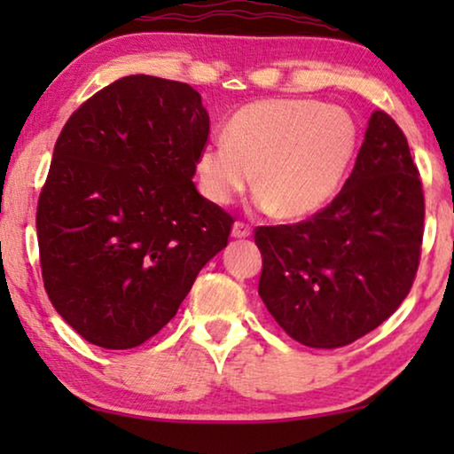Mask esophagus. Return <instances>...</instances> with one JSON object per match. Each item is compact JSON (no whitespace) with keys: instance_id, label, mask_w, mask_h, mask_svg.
Returning a JSON list of instances; mask_svg holds the SVG:
<instances>
[{"instance_id":"34e87169","label":"esophagus","mask_w":454,"mask_h":454,"mask_svg":"<svg viewBox=\"0 0 454 454\" xmlns=\"http://www.w3.org/2000/svg\"><path fill=\"white\" fill-rule=\"evenodd\" d=\"M250 233H252V227L247 225V223H244V221H235L233 223V229H231L233 238L241 239V238H247V235H250Z\"/></svg>"}]
</instances>
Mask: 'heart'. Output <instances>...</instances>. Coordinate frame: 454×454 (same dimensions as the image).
<instances>
[{
    "label": "heart",
    "mask_w": 454,
    "mask_h": 454,
    "mask_svg": "<svg viewBox=\"0 0 454 454\" xmlns=\"http://www.w3.org/2000/svg\"><path fill=\"white\" fill-rule=\"evenodd\" d=\"M357 142V126L345 109L314 98L256 101L229 120L223 138L200 148L198 184L210 202L229 204L256 182L258 208L306 219L339 194Z\"/></svg>",
    "instance_id": "1"
}]
</instances>
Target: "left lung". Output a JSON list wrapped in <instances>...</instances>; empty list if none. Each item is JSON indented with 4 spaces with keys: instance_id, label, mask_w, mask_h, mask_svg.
I'll use <instances>...</instances> for the list:
<instances>
[{
    "instance_id": "left-lung-1",
    "label": "left lung",
    "mask_w": 454,
    "mask_h": 454,
    "mask_svg": "<svg viewBox=\"0 0 454 454\" xmlns=\"http://www.w3.org/2000/svg\"><path fill=\"white\" fill-rule=\"evenodd\" d=\"M424 190L407 138L374 111L334 200L294 225L256 227L258 294L297 343L337 349L380 326L419 266Z\"/></svg>"
}]
</instances>
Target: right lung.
<instances>
[{"label": "right lung", "mask_w": 454, "mask_h": 454, "mask_svg": "<svg viewBox=\"0 0 454 454\" xmlns=\"http://www.w3.org/2000/svg\"><path fill=\"white\" fill-rule=\"evenodd\" d=\"M210 120L185 82L126 76L70 115L36 207L45 291L103 349L154 337L198 272L227 246L233 216L198 194Z\"/></svg>", "instance_id": "right-lung-1"}]
</instances>
